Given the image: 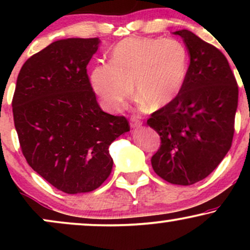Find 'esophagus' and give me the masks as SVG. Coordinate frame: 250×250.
<instances>
[{
  "label": "esophagus",
  "mask_w": 250,
  "mask_h": 250,
  "mask_svg": "<svg viewBox=\"0 0 250 250\" xmlns=\"http://www.w3.org/2000/svg\"><path fill=\"white\" fill-rule=\"evenodd\" d=\"M130 125L133 128H140L142 125V122L140 121L137 117H131V119H130Z\"/></svg>",
  "instance_id": "1"
}]
</instances>
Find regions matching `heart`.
Returning a JSON list of instances; mask_svg holds the SVG:
<instances>
[{"instance_id":"1","label":"heart","mask_w":250,"mask_h":250,"mask_svg":"<svg viewBox=\"0 0 250 250\" xmlns=\"http://www.w3.org/2000/svg\"><path fill=\"white\" fill-rule=\"evenodd\" d=\"M188 68L187 50L180 42L127 39L114 48L110 63L94 68L90 81L107 110H119L133 93V84L140 104L159 110L180 95Z\"/></svg>"}]
</instances>
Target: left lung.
<instances>
[{
  "mask_svg": "<svg viewBox=\"0 0 250 250\" xmlns=\"http://www.w3.org/2000/svg\"><path fill=\"white\" fill-rule=\"evenodd\" d=\"M174 34L182 37L190 63L180 95L147 121L161 137L151 166L167 182L190 186L206 179L231 147L239 88L217 48L187 29Z\"/></svg>",
  "mask_w": 250,
  "mask_h": 250,
  "instance_id": "left-lung-1",
  "label": "left lung"
}]
</instances>
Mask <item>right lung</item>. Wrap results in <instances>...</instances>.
I'll return each instance as SVG.
<instances>
[{
	"label": "right lung",
	"instance_id": "right-lung-1",
	"mask_svg": "<svg viewBox=\"0 0 250 250\" xmlns=\"http://www.w3.org/2000/svg\"><path fill=\"white\" fill-rule=\"evenodd\" d=\"M100 40H59L28 59L17 76L14 123L28 165L67 194L95 190L113 168L109 146L129 131L125 116L104 113L87 65Z\"/></svg>",
	"mask_w": 250,
	"mask_h": 250
}]
</instances>
